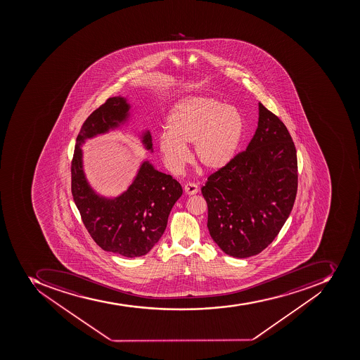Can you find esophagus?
<instances>
[{"mask_svg": "<svg viewBox=\"0 0 360 360\" xmlns=\"http://www.w3.org/2000/svg\"><path fill=\"white\" fill-rule=\"evenodd\" d=\"M184 191L187 195H195V193H198V186L195 184V182H188L186 186H184Z\"/></svg>", "mask_w": 360, "mask_h": 360, "instance_id": "obj_1", "label": "esophagus"}]
</instances>
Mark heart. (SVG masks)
<instances>
[{
  "instance_id": "b5f03b06",
  "label": "heart",
  "mask_w": 360,
  "mask_h": 360,
  "mask_svg": "<svg viewBox=\"0 0 360 360\" xmlns=\"http://www.w3.org/2000/svg\"><path fill=\"white\" fill-rule=\"evenodd\" d=\"M167 134L158 143L163 161L178 171L187 161L184 145L193 143V155L205 170L218 171L234 158L243 136L244 122L235 108L207 96L178 102L165 120Z\"/></svg>"
}]
</instances>
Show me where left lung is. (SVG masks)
I'll return each instance as SVG.
<instances>
[{
	"instance_id": "8db88e82",
	"label": "left lung",
	"mask_w": 360,
	"mask_h": 360,
	"mask_svg": "<svg viewBox=\"0 0 360 360\" xmlns=\"http://www.w3.org/2000/svg\"><path fill=\"white\" fill-rule=\"evenodd\" d=\"M297 184L292 136L281 119L259 102L258 128L247 150L210 174L201 188L212 240L234 258L259 255L289 217Z\"/></svg>"
}]
</instances>
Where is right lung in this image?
<instances>
[{"label": "right lung", "instance_id": "obj_1", "mask_svg": "<svg viewBox=\"0 0 360 360\" xmlns=\"http://www.w3.org/2000/svg\"><path fill=\"white\" fill-rule=\"evenodd\" d=\"M129 105L112 96L91 113L77 137L71 165V189L85 229L102 250L135 258L150 252L167 227L173 205L182 195L181 184L170 174L143 163L127 191L115 199L99 197L85 180L82 150L85 139L118 127L128 117ZM143 143L152 150L150 133Z\"/></svg>", "mask_w": 360, "mask_h": 360}]
</instances>
